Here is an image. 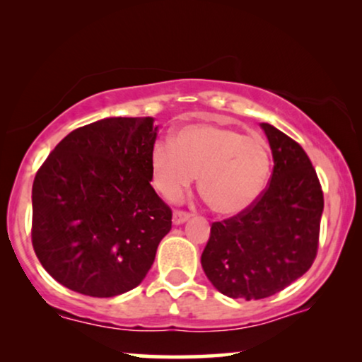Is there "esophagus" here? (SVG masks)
<instances>
[{"instance_id":"esophagus-1","label":"esophagus","mask_w":362,"mask_h":362,"mask_svg":"<svg viewBox=\"0 0 362 362\" xmlns=\"http://www.w3.org/2000/svg\"><path fill=\"white\" fill-rule=\"evenodd\" d=\"M189 217H191L189 212H186V211H175V212H173V224L180 226V224H182V222H186L187 219H189Z\"/></svg>"}]
</instances>
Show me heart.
<instances>
[{
	"mask_svg": "<svg viewBox=\"0 0 362 362\" xmlns=\"http://www.w3.org/2000/svg\"><path fill=\"white\" fill-rule=\"evenodd\" d=\"M270 170L265 140L212 123L180 128L171 141H156L150 155L153 186L166 199H180L199 174V194L222 216L249 209L264 192Z\"/></svg>",
	"mask_w": 362,
	"mask_h": 362,
	"instance_id": "obj_1",
	"label": "heart"
}]
</instances>
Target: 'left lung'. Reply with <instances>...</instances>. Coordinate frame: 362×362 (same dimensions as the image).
Returning a JSON list of instances; mask_svg holds the SVG:
<instances>
[{"label":"left lung","instance_id":"obj_1","mask_svg":"<svg viewBox=\"0 0 362 362\" xmlns=\"http://www.w3.org/2000/svg\"><path fill=\"white\" fill-rule=\"evenodd\" d=\"M274 171L249 209L212 222L201 264L230 298L260 300L300 279L318 252L323 191L308 155L295 140L262 123Z\"/></svg>","mask_w":362,"mask_h":362}]
</instances>
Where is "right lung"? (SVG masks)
<instances>
[{"instance_id":"right-lung-1","label":"right lung","mask_w":362,"mask_h":362,"mask_svg":"<svg viewBox=\"0 0 362 362\" xmlns=\"http://www.w3.org/2000/svg\"><path fill=\"white\" fill-rule=\"evenodd\" d=\"M151 117H112L69 133L33 185V247L59 284L108 298L135 288L171 229L156 194Z\"/></svg>"}]
</instances>
